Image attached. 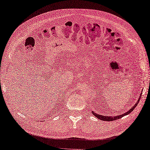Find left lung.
Wrapping results in <instances>:
<instances>
[{"mask_svg": "<svg viewBox=\"0 0 150 150\" xmlns=\"http://www.w3.org/2000/svg\"><path fill=\"white\" fill-rule=\"evenodd\" d=\"M141 94H142V93L140 94L139 98L138 101H137L136 104L134 105V106L132 107V108H131L130 109H129V111H127V112L124 113V114H123V115H118V116H115V117H112V116H103V115H97V114H96V113H95L93 111H92V114H93L95 116H96V117H97L98 119H99V120H104V121H107V122L114 121V120H118V119L121 118L123 117L124 116H125V115H127L130 114V113L131 112H132V111H134V109H135V108H136V107L137 106V105L139 104V103L140 98H141Z\"/></svg>", "mask_w": 150, "mask_h": 150, "instance_id": "obj_1", "label": "left lung"}]
</instances>
